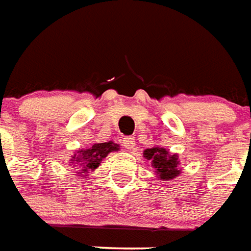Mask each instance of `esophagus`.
I'll return each instance as SVG.
<instances>
[{
	"label": "esophagus",
	"mask_w": 251,
	"mask_h": 251,
	"mask_svg": "<svg viewBox=\"0 0 251 251\" xmlns=\"http://www.w3.org/2000/svg\"><path fill=\"white\" fill-rule=\"evenodd\" d=\"M122 145L125 146L126 149H133L135 146V141L133 137H125L124 140H122Z\"/></svg>",
	"instance_id": "34e87169"
}]
</instances>
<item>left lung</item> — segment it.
<instances>
[{"mask_svg": "<svg viewBox=\"0 0 251 251\" xmlns=\"http://www.w3.org/2000/svg\"><path fill=\"white\" fill-rule=\"evenodd\" d=\"M144 157L151 161V166L155 169L157 176L162 181L173 179L181 173V169L178 168L179 161L177 154H170L169 150L163 148L154 146L151 149H146L144 151Z\"/></svg>", "mask_w": 251, "mask_h": 251, "instance_id": "8db88e82", "label": "left lung"}]
</instances>
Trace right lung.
<instances>
[{"instance_id":"add662e5","label":"right lung","mask_w":251,"mask_h":251,"mask_svg":"<svg viewBox=\"0 0 251 251\" xmlns=\"http://www.w3.org/2000/svg\"><path fill=\"white\" fill-rule=\"evenodd\" d=\"M118 149H120V146L114 142H111V141L102 142V144H94L89 149L78 150L77 154L73 155L72 161L77 163L78 168L75 169H79L78 174H82L83 172L82 176H86L88 173L96 170L101 165V161L106 157L107 154L111 153V151H117Z\"/></svg>"}]
</instances>
